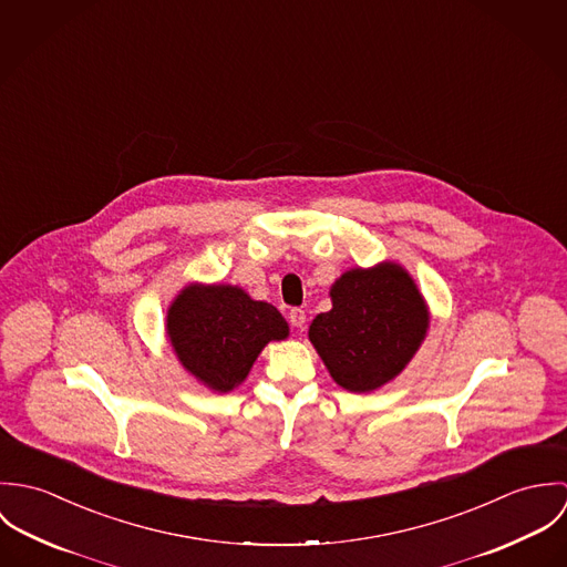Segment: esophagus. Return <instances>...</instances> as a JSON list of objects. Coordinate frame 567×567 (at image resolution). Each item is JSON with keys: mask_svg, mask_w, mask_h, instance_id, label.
I'll return each mask as SVG.
<instances>
[{"mask_svg": "<svg viewBox=\"0 0 567 567\" xmlns=\"http://www.w3.org/2000/svg\"><path fill=\"white\" fill-rule=\"evenodd\" d=\"M288 319H290V323L295 324V327H299V329H303V327H306V312H303L301 308L290 310Z\"/></svg>", "mask_w": 567, "mask_h": 567, "instance_id": "esophagus-1", "label": "esophagus"}]
</instances>
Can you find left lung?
Instances as JSON below:
<instances>
[{
	"label": "left lung",
	"instance_id": "obj_1",
	"mask_svg": "<svg viewBox=\"0 0 567 567\" xmlns=\"http://www.w3.org/2000/svg\"><path fill=\"white\" fill-rule=\"evenodd\" d=\"M331 310L310 324V340L333 378L369 393L398 378L430 327L414 279L395 261L351 268L329 290Z\"/></svg>",
	"mask_w": 567,
	"mask_h": 567
}]
</instances>
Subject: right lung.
<instances>
[{
	"label": "right lung",
	"mask_w": 567,
	"mask_h": 567,
	"mask_svg": "<svg viewBox=\"0 0 567 567\" xmlns=\"http://www.w3.org/2000/svg\"><path fill=\"white\" fill-rule=\"evenodd\" d=\"M167 338L178 362L218 393L240 386L270 340L288 338L286 319L227 284H189L167 308Z\"/></svg>",
	"instance_id": "right-lung-1"
}]
</instances>
